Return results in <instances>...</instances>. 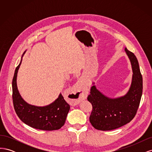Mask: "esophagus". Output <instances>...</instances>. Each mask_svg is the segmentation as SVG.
<instances>
[{"label": "esophagus", "mask_w": 152, "mask_h": 152, "mask_svg": "<svg viewBox=\"0 0 152 152\" xmlns=\"http://www.w3.org/2000/svg\"><path fill=\"white\" fill-rule=\"evenodd\" d=\"M87 87L83 84L82 81H78L74 85L71 96L70 104L75 106L79 104L82 100L87 98Z\"/></svg>", "instance_id": "esophagus-1"}]
</instances>
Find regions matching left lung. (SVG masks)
<instances>
[{
    "mask_svg": "<svg viewBox=\"0 0 152 152\" xmlns=\"http://www.w3.org/2000/svg\"><path fill=\"white\" fill-rule=\"evenodd\" d=\"M130 59L132 78L130 88L123 96L110 98L91 87L87 100L93 105L89 121L95 129L100 131H110L121 127L130 122L136 115L142 93V78L138 61L135 55L125 48Z\"/></svg>",
    "mask_w": 152,
    "mask_h": 152,
    "instance_id": "8db88e82",
    "label": "left lung"
}]
</instances>
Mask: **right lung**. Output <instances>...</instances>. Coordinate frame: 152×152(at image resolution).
I'll return each instance as SVG.
<instances>
[{
	"label": "right lung",
	"instance_id": "right-lung-1",
	"mask_svg": "<svg viewBox=\"0 0 152 152\" xmlns=\"http://www.w3.org/2000/svg\"><path fill=\"white\" fill-rule=\"evenodd\" d=\"M25 53L26 50L16 68L12 82V101L15 112L22 122L31 127L43 131L59 129L65 124L70 108L61 93L52 103L44 107H37L26 103L18 91L16 82L18 72Z\"/></svg>",
	"mask_w": 152,
	"mask_h": 152
}]
</instances>
